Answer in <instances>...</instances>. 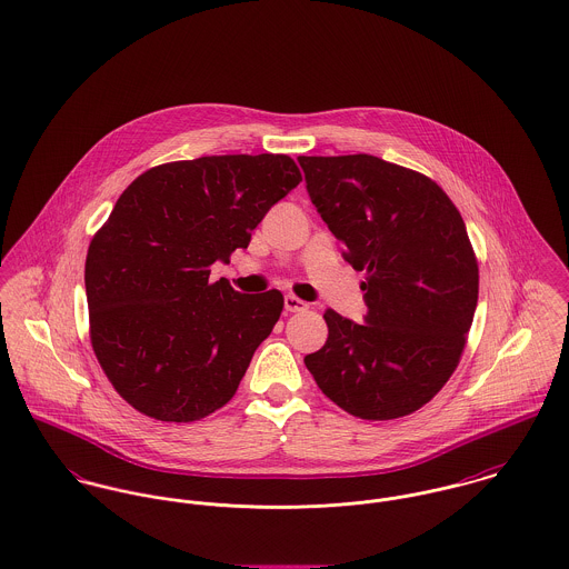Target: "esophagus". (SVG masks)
Here are the masks:
<instances>
[{
    "label": "esophagus",
    "instance_id": "34e87169",
    "mask_svg": "<svg viewBox=\"0 0 569 569\" xmlns=\"http://www.w3.org/2000/svg\"><path fill=\"white\" fill-rule=\"evenodd\" d=\"M309 309V305L305 302V300H300V298H296V296H287L284 298V310L287 312H300V310Z\"/></svg>",
    "mask_w": 569,
    "mask_h": 569
}]
</instances>
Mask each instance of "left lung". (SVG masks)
Segmentation results:
<instances>
[{"mask_svg": "<svg viewBox=\"0 0 569 569\" xmlns=\"http://www.w3.org/2000/svg\"><path fill=\"white\" fill-rule=\"evenodd\" d=\"M310 202L367 271L365 323L323 312L328 339L305 357L317 387L361 419H396L430 402L466 348L478 262L443 189L378 156H300Z\"/></svg>", "mask_w": 569, "mask_h": 569, "instance_id": "left-lung-1", "label": "left lung"}]
</instances>
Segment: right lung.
I'll list each match as a JSON object with an SVG mask.
<instances>
[{"label":"right lung","instance_id":"1","mask_svg":"<svg viewBox=\"0 0 569 569\" xmlns=\"http://www.w3.org/2000/svg\"><path fill=\"white\" fill-rule=\"evenodd\" d=\"M302 180L287 154L202 156L141 173L96 232L84 284L91 346L139 413L196 421L232 400L284 298L210 282Z\"/></svg>","mask_w":569,"mask_h":569}]
</instances>
